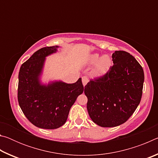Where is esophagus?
<instances>
[{
	"mask_svg": "<svg viewBox=\"0 0 158 158\" xmlns=\"http://www.w3.org/2000/svg\"><path fill=\"white\" fill-rule=\"evenodd\" d=\"M89 82V79H88L87 77H82V84L84 85V86H85V85L87 84V83Z\"/></svg>",
	"mask_w": 158,
	"mask_h": 158,
	"instance_id": "34e87169",
	"label": "esophagus"
}]
</instances>
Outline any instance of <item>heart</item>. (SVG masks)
<instances>
[{
  "label": "heart",
  "mask_w": 158,
  "mask_h": 158,
  "mask_svg": "<svg viewBox=\"0 0 158 158\" xmlns=\"http://www.w3.org/2000/svg\"><path fill=\"white\" fill-rule=\"evenodd\" d=\"M88 64L90 65H95L92 74L94 77H99L105 75L109 71L112 66V60L107 55L100 56L98 53H93L89 56Z\"/></svg>",
  "instance_id": "obj_1"
}]
</instances>
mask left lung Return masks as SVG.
I'll return each mask as SVG.
<instances>
[{"label": "left lung", "mask_w": 158, "mask_h": 158, "mask_svg": "<svg viewBox=\"0 0 158 158\" xmlns=\"http://www.w3.org/2000/svg\"><path fill=\"white\" fill-rule=\"evenodd\" d=\"M114 65L105 75L85 86L87 110L92 121L103 127L124 123L139 105L144 73L135 57L125 51L112 54Z\"/></svg>", "instance_id": "left-lung-1"}]
</instances>
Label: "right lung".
I'll use <instances>...</instances> for the list:
<instances>
[{"label": "right lung", "instance_id": "add662e5", "mask_svg": "<svg viewBox=\"0 0 158 158\" xmlns=\"http://www.w3.org/2000/svg\"><path fill=\"white\" fill-rule=\"evenodd\" d=\"M57 48L37 50L21 65L19 73V105L32 124L43 129H56L65 124L71 106L84 92L81 78L74 84L60 81L41 84L45 58L56 52Z\"/></svg>", "mask_w": 158, "mask_h": 158}]
</instances>
